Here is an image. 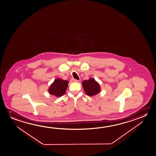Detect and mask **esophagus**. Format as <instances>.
<instances>
[{
	"instance_id": "obj_1",
	"label": "esophagus",
	"mask_w": 156,
	"mask_h": 156,
	"mask_svg": "<svg viewBox=\"0 0 156 156\" xmlns=\"http://www.w3.org/2000/svg\"><path fill=\"white\" fill-rule=\"evenodd\" d=\"M71 81L72 82H79V81L77 80L74 79H71Z\"/></svg>"
}]
</instances>
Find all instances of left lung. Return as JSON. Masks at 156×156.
Wrapping results in <instances>:
<instances>
[{
  "label": "left lung",
  "instance_id": "obj_1",
  "mask_svg": "<svg viewBox=\"0 0 156 156\" xmlns=\"http://www.w3.org/2000/svg\"><path fill=\"white\" fill-rule=\"evenodd\" d=\"M84 92L88 96L93 97L99 93L101 91L100 84L94 79L90 78L87 80H84L82 82Z\"/></svg>",
  "mask_w": 156,
  "mask_h": 156
}]
</instances>
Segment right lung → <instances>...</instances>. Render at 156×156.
<instances>
[{
    "label": "right lung",
    "mask_w": 156,
    "mask_h": 156,
    "mask_svg": "<svg viewBox=\"0 0 156 156\" xmlns=\"http://www.w3.org/2000/svg\"><path fill=\"white\" fill-rule=\"evenodd\" d=\"M69 82L67 80L57 78L54 80L52 84L50 86L48 92L50 94L55 97H60L63 96L67 90Z\"/></svg>",
    "instance_id": "obj_1"
}]
</instances>
